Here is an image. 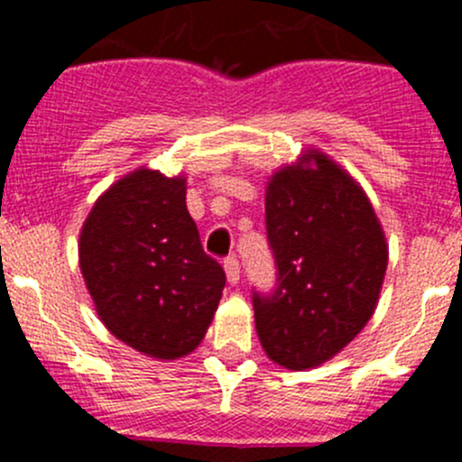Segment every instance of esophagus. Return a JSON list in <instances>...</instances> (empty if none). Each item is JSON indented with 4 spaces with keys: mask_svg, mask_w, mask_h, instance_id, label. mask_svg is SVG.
Wrapping results in <instances>:
<instances>
[{
    "mask_svg": "<svg viewBox=\"0 0 462 462\" xmlns=\"http://www.w3.org/2000/svg\"><path fill=\"white\" fill-rule=\"evenodd\" d=\"M223 268H226V277H227V282H230V283H236V282H239L241 265H239V261H236V257H227L226 261H223Z\"/></svg>",
    "mask_w": 462,
    "mask_h": 462,
    "instance_id": "34e87169",
    "label": "esophagus"
}]
</instances>
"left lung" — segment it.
Segmentation results:
<instances>
[{
  "label": "left lung",
  "mask_w": 462,
  "mask_h": 462,
  "mask_svg": "<svg viewBox=\"0 0 462 462\" xmlns=\"http://www.w3.org/2000/svg\"><path fill=\"white\" fill-rule=\"evenodd\" d=\"M274 291L253 292L265 356L310 369L342 351L374 315L389 248L365 189L326 153L309 149L265 188Z\"/></svg>",
  "instance_id": "obj_1"
}]
</instances>
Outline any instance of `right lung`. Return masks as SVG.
<instances>
[{
	"mask_svg": "<svg viewBox=\"0 0 462 462\" xmlns=\"http://www.w3.org/2000/svg\"><path fill=\"white\" fill-rule=\"evenodd\" d=\"M185 189L183 176L141 167L97 199L80 232V270L102 324L156 360L201 344L226 286Z\"/></svg>",
	"mask_w": 462,
	"mask_h": 462,
	"instance_id": "right-lung-1",
	"label": "right lung"
}]
</instances>
